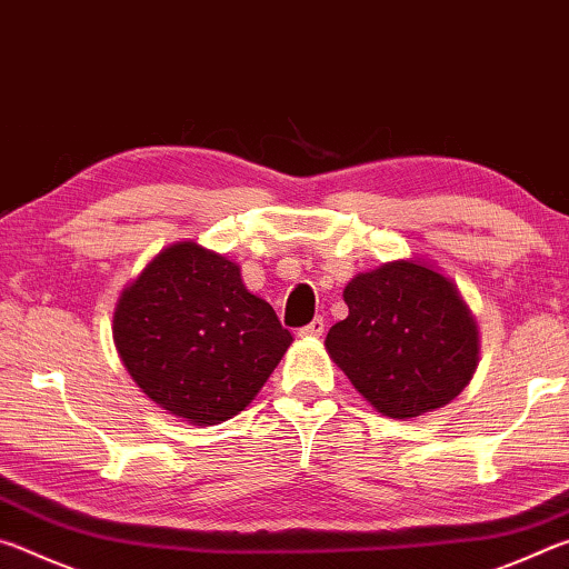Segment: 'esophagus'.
<instances>
[{"mask_svg":"<svg viewBox=\"0 0 569 569\" xmlns=\"http://www.w3.org/2000/svg\"><path fill=\"white\" fill-rule=\"evenodd\" d=\"M323 329H326L323 319H321V316H316L311 323H306L303 329H298V336H301V339H319V336L323 333Z\"/></svg>","mask_w":569,"mask_h":569,"instance_id":"1","label":"esophagus"}]
</instances>
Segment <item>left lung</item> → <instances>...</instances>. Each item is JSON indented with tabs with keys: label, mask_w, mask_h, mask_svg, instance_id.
<instances>
[{
	"label": "left lung",
	"mask_w": 569,
	"mask_h": 569,
	"mask_svg": "<svg viewBox=\"0 0 569 569\" xmlns=\"http://www.w3.org/2000/svg\"><path fill=\"white\" fill-rule=\"evenodd\" d=\"M343 301L349 316L331 326L326 349L383 417H421L467 387L477 323L449 278L397 261L356 276Z\"/></svg>",
	"instance_id": "left-lung-1"
}]
</instances>
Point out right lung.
Returning <instances> with one entry per match:
<instances>
[{"mask_svg":"<svg viewBox=\"0 0 569 569\" xmlns=\"http://www.w3.org/2000/svg\"><path fill=\"white\" fill-rule=\"evenodd\" d=\"M291 341L240 268L192 240L156 256L114 308V346L134 383L198 427L243 411Z\"/></svg>","mask_w":569,"mask_h":569,"instance_id":"obj_1","label":"right lung"}]
</instances>
